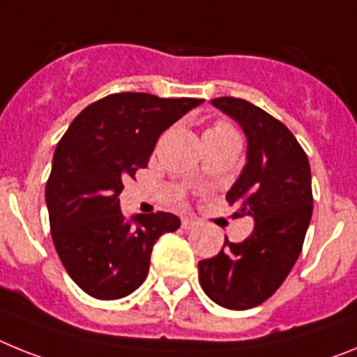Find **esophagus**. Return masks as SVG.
Here are the masks:
<instances>
[{
  "mask_svg": "<svg viewBox=\"0 0 357 357\" xmlns=\"http://www.w3.org/2000/svg\"><path fill=\"white\" fill-rule=\"evenodd\" d=\"M197 222L194 221V219H192V217H185V219H183L181 221V228L183 230H192V228H194V226H196Z\"/></svg>",
  "mask_w": 357,
  "mask_h": 357,
  "instance_id": "34e87169",
  "label": "esophagus"
}]
</instances>
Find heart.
Returning <instances> with one entry per match:
<instances>
[{
	"mask_svg": "<svg viewBox=\"0 0 357 357\" xmlns=\"http://www.w3.org/2000/svg\"><path fill=\"white\" fill-rule=\"evenodd\" d=\"M208 131H213V132H222V131H234V129H231V127L228 126V123H225V122H217L215 126L212 127V129H208Z\"/></svg>",
	"mask_w": 357,
	"mask_h": 357,
	"instance_id": "1",
	"label": "heart"
}]
</instances>
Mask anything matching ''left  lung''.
Returning <instances> with one entry per match:
<instances>
[{
  "instance_id": "left-lung-1",
  "label": "left lung",
  "mask_w": 357,
  "mask_h": 357,
  "mask_svg": "<svg viewBox=\"0 0 357 357\" xmlns=\"http://www.w3.org/2000/svg\"><path fill=\"white\" fill-rule=\"evenodd\" d=\"M217 109L243 127L246 165L226 194L238 204L235 217H253L252 235L199 260V282L221 307L244 311L260 305L286 280L302 252L312 215L307 154L280 120L243 98H213Z\"/></svg>"
}]
</instances>
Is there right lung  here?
<instances>
[{"mask_svg":"<svg viewBox=\"0 0 357 357\" xmlns=\"http://www.w3.org/2000/svg\"><path fill=\"white\" fill-rule=\"evenodd\" d=\"M201 98L114 93L80 111L57 144L46 206L57 255L89 296L116 300L144 284L158 238L181 225L174 213L120 210L123 181L145 169L158 138Z\"/></svg>","mask_w":357,"mask_h":357,"instance_id":"right-lung-1","label":"right lung"}]
</instances>
